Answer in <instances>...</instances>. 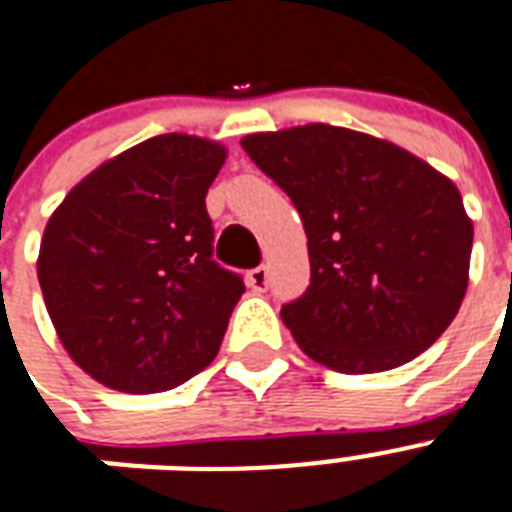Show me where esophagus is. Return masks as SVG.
Masks as SVG:
<instances>
[{
    "label": "esophagus",
    "instance_id": "34e87169",
    "mask_svg": "<svg viewBox=\"0 0 512 512\" xmlns=\"http://www.w3.org/2000/svg\"><path fill=\"white\" fill-rule=\"evenodd\" d=\"M248 285H251L253 291H267V285H269L267 267H253L251 272H248Z\"/></svg>",
    "mask_w": 512,
    "mask_h": 512
}]
</instances>
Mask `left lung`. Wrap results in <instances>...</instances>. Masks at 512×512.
I'll list each match as a JSON object with an SVG mask.
<instances>
[{"label":"left lung","instance_id":"1","mask_svg":"<svg viewBox=\"0 0 512 512\" xmlns=\"http://www.w3.org/2000/svg\"><path fill=\"white\" fill-rule=\"evenodd\" d=\"M240 144L304 221L310 285L280 315L312 360L390 371L449 328L473 251L449 178L390 141L320 122Z\"/></svg>","mask_w":512,"mask_h":512}]
</instances>
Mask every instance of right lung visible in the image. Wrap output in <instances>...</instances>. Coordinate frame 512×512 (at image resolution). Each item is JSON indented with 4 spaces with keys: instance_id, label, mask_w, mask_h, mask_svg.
I'll return each instance as SVG.
<instances>
[{
    "instance_id": "obj_1",
    "label": "right lung",
    "mask_w": 512,
    "mask_h": 512,
    "mask_svg": "<svg viewBox=\"0 0 512 512\" xmlns=\"http://www.w3.org/2000/svg\"><path fill=\"white\" fill-rule=\"evenodd\" d=\"M224 157L202 138H149L79 181L47 221L37 275L50 320L112 390H173L219 352L245 291L213 261L205 194Z\"/></svg>"
}]
</instances>
